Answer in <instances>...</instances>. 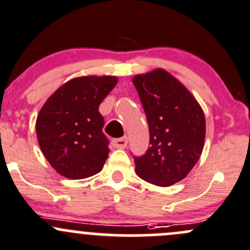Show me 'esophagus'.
Returning <instances> with one entry per match:
<instances>
[{"instance_id": "34e87169", "label": "esophagus", "mask_w": 250, "mask_h": 250, "mask_svg": "<svg viewBox=\"0 0 250 250\" xmlns=\"http://www.w3.org/2000/svg\"><path fill=\"white\" fill-rule=\"evenodd\" d=\"M128 144V139L125 137L123 138H117V139L112 140V145L116 148H125Z\"/></svg>"}]
</instances>
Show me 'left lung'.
Segmentation results:
<instances>
[{
    "label": "left lung",
    "mask_w": 250,
    "mask_h": 250,
    "mask_svg": "<svg viewBox=\"0 0 250 250\" xmlns=\"http://www.w3.org/2000/svg\"><path fill=\"white\" fill-rule=\"evenodd\" d=\"M150 133L146 152L133 156L143 180L170 186L200 160L206 138L204 113L193 95L165 70L133 78Z\"/></svg>",
    "instance_id": "1"
}]
</instances>
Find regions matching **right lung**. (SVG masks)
Wrapping results in <instances>:
<instances>
[{
    "instance_id": "right-lung-1",
    "label": "right lung",
    "mask_w": 250,
    "mask_h": 250,
    "mask_svg": "<svg viewBox=\"0 0 250 250\" xmlns=\"http://www.w3.org/2000/svg\"><path fill=\"white\" fill-rule=\"evenodd\" d=\"M117 83L113 76L69 81L43 105L36 121L40 147L53 168L69 179L99 173L109 156L99 105Z\"/></svg>"
}]
</instances>
